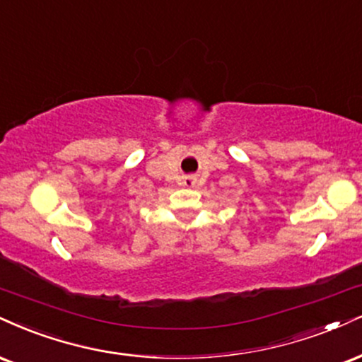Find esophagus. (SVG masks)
<instances>
[{"instance_id": "34e87169", "label": "esophagus", "mask_w": 362, "mask_h": 362, "mask_svg": "<svg viewBox=\"0 0 362 362\" xmlns=\"http://www.w3.org/2000/svg\"><path fill=\"white\" fill-rule=\"evenodd\" d=\"M184 184H185L187 187H194V185H195V178H194V177H185Z\"/></svg>"}]
</instances>
